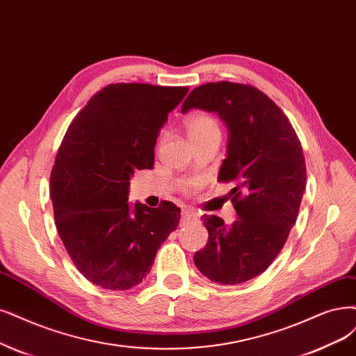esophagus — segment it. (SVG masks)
<instances>
[{
  "instance_id": "obj_1",
  "label": "esophagus",
  "mask_w": 356,
  "mask_h": 356,
  "mask_svg": "<svg viewBox=\"0 0 356 356\" xmlns=\"http://www.w3.org/2000/svg\"><path fill=\"white\" fill-rule=\"evenodd\" d=\"M196 216L192 211H183L181 213V222H189V221H195Z\"/></svg>"
}]
</instances>
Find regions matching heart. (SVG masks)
<instances>
[{"label":"heart","mask_w":356,"mask_h":356,"mask_svg":"<svg viewBox=\"0 0 356 356\" xmlns=\"http://www.w3.org/2000/svg\"><path fill=\"white\" fill-rule=\"evenodd\" d=\"M186 134L191 142H198L202 139L214 138L221 135V129L217 118L209 114H195L186 122Z\"/></svg>","instance_id":"obj_1"}]
</instances>
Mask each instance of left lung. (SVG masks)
Listing matches in <instances>:
<instances>
[{
  "label": "left lung",
  "instance_id": "8db88e82",
  "mask_svg": "<svg viewBox=\"0 0 356 356\" xmlns=\"http://www.w3.org/2000/svg\"><path fill=\"white\" fill-rule=\"evenodd\" d=\"M192 108L216 113L227 127L218 180L236 183L229 195L238 214L232 226L217 216L201 217L208 242L193 262L216 283H245L268 268L296 222L307 181L304 152L289 118L254 86H198L181 113Z\"/></svg>",
  "mask_w": 356,
  "mask_h": 356
}]
</instances>
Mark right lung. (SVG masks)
<instances>
[{"mask_svg": "<svg viewBox=\"0 0 356 356\" xmlns=\"http://www.w3.org/2000/svg\"><path fill=\"white\" fill-rule=\"evenodd\" d=\"M188 90L108 85L65 131L49 180L56 226L76 268L97 286L127 291L139 284L179 226L175 204L127 201L130 179L152 168L160 130Z\"/></svg>", "mask_w": 356, "mask_h": 356, "instance_id": "add662e5", "label": "right lung"}]
</instances>
